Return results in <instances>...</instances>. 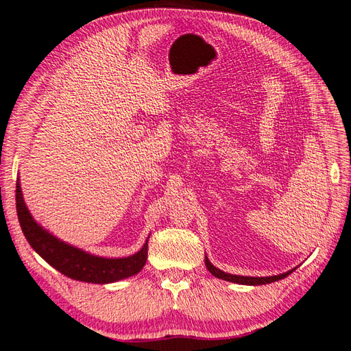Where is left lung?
<instances>
[{
    "label": "left lung",
    "instance_id": "left-lung-1",
    "mask_svg": "<svg viewBox=\"0 0 351 351\" xmlns=\"http://www.w3.org/2000/svg\"><path fill=\"white\" fill-rule=\"evenodd\" d=\"M204 264L206 268L209 269V271L218 278H222V280L226 282H231V283H237V285H247V286H258V285H267V283H273L277 280H282V278L287 277L291 273H293L296 268L289 269V271L282 273V274H277V276H268V277H250V276H236V274H230L222 271V269L215 267L208 256H204Z\"/></svg>",
    "mask_w": 351,
    "mask_h": 351
}]
</instances>
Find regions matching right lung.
Segmentation results:
<instances>
[{"label": "right lung", "mask_w": 351, "mask_h": 351, "mask_svg": "<svg viewBox=\"0 0 351 351\" xmlns=\"http://www.w3.org/2000/svg\"><path fill=\"white\" fill-rule=\"evenodd\" d=\"M16 210L23 234L31 247L59 273L78 282L106 285L138 274L147 263L148 239L136 254L124 258H105L88 254L53 236L34 219L23 200L21 179L16 184Z\"/></svg>", "instance_id": "right-lung-1"}]
</instances>
